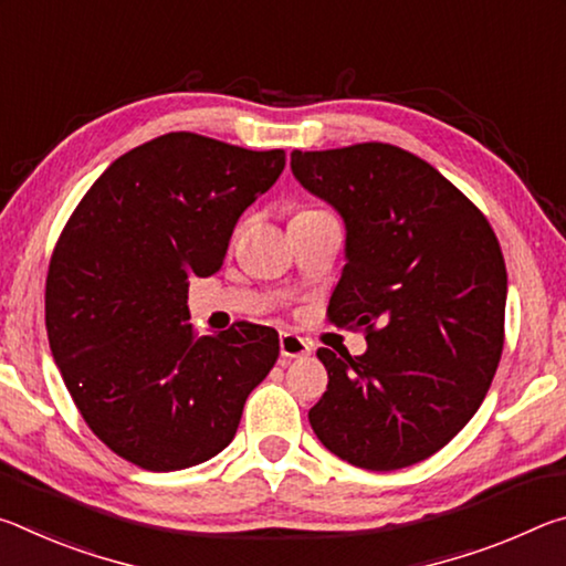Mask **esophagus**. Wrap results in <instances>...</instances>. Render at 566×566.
I'll list each match as a JSON object with an SVG mask.
<instances>
[{"mask_svg": "<svg viewBox=\"0 0 566 566\" xmlns=\"http://www.w3.org/2000/svg\"><path fill=\"white\" fill-rule=\"evenodd\" d=\"M312 352V342L300 337L294 332H282L280 334V354L284 359H296V357H306Z\"/></svg>", "mask_w": 566, "mask_h": 566, "instance_id": "obj_1", "label": "esophagus"}]
</instances>
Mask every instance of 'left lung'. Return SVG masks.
Returning <instances> with one entry per match:
<instances>
[{
  "instance_id": "8db88e82",
  "label": "left lung",
  "mask_w": 566,
  "mask_h": 566,
  "mask_svg": "<svg viewBox=\"0 0 566 566\" xmlns=\"http://www.w3.org/2000/svg\"><path fill=\"white\" fill-rule=\"evenodd\" d=\"M292 175L342 217L337 327H367L359 357L317 349L329 385L310 409L319 442L391 472L452 442L504 347L506 266L484 214L409 151L367 142L292 151Z\"/></svg>"
}]
</instances>
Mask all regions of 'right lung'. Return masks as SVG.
<instances>
[{
  "label": "right lung",
  "mask_w": 566,
  "mask_h": 566,
  "mask_svg": "<svg viewBox=\"0 0 566 566\" xmlns=\"http://www.w3.org/2000/svg\"><path fill=\"white\" fill-rule=\"evenodd\" d=\"M171 132L114 159L66 222L46 274V337L84 421L114 454L177 472L232 442L280 334L239 322L197 337L191 276L214 274L244 209L284 169Z\"/></svg>",
  "instance_id": "right-lung-1"
}]
</instances>
